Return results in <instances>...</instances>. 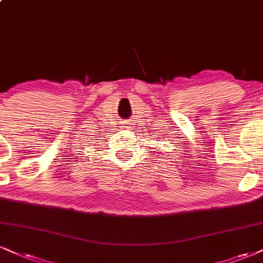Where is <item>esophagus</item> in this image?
Returning a JSON list of instances; mask_svg holds the SVG:
<instances>
[{"label":"esophagus","mask_w":263,"mask_h":263,"mask_svg":"<svg viewBox=\"0 0 263 263\" xmlns=\"http://www.w3.org/2000/svg\"><path fill=\"white\" fill-rule=\"evenodd\" d=\"M123 127H126V128H129V126H123Z\"/></svg>","instance_id":"obj_1"}]
</instances>
